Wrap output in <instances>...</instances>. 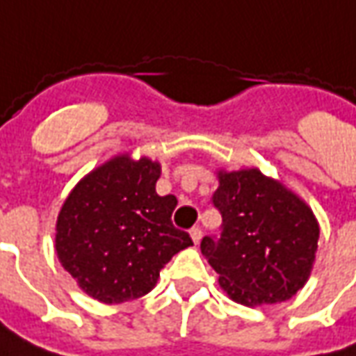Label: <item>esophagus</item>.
Segmentation results:
<instances>
[{
	"mask_svg": "<svg viewBox=\"0 0 356 356\" xmlns=\"http://www.w3.org/2000/svg\"><path fill=\"white\" fill-rule=\"evenodd\" d=\"M191 238H193L194 244H200V240H202L200 227H193V229H191Z\"/></svg>",
	"mask_w": 356,
	"mask_h": 356,
	"instance_id": "1",
	"label": "esophagus"
}]
</instances>
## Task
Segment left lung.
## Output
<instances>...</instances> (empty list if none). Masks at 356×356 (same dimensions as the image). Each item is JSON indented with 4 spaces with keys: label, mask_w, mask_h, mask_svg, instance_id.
Here are the masks:
<instances>
[{
    "label": "left lung",
    "mask_w": 356,
    "mask_h": 356,
    "mask_svg": "<svg viewBox=\"0 0 356 356\" xmlns=\"http://www.w3.org/2000/svg\"><path fill=\"white\" fill-rule=\"evenodd\" d=\"M213 206L221 236H204L200 250L227 296L246 307L296 296L311 275L318 242L313 209L257 168L217 171Z\"/></svg>",
    "instance_id": "8db88e82"
}]
</instances>
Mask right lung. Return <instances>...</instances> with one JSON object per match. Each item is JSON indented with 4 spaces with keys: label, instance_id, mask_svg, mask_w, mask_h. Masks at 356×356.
I'll list each match as a JSON object with an SVG mask.
<instances>
[{
    "label": "right lung",
    "instance_id": "right-lung-1",
    "mask_svg": "<svg viewBox=\"0 0 356 356\" xmlns=\"http://www.w3.org/2000/svg\"><path fill=\"white\" fill-rule=\"evenodd\" d=\"M160 163L114 156L74 186L60 208L55 250L81 290L102 303H124L152 290L163 265L193 246L171 223L173 194L160 196Z\"/></svg>",
    "mask_w": 356,
    "mask_h": 356
}]
</instances>
